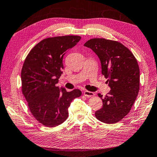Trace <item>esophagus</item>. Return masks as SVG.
Wrapping results in <instances>:
<instances>
[{
    "label": "esophagus",
    "mask_w": 157,
    "mask_h": 157,
    "mask_svg": "<svg viewBox=\"0 0 157 157\" xmlns=\"http://www.w3.org/2000/svg\"><path fill=\"white\" fill-rule=\"evenodd\" d=\"M84 96L87 97H93L94 95V93H93V92H90V91H88V90H85L84 92Z\"/></svg>",
    "instance_id": "1"
}]
</instances>
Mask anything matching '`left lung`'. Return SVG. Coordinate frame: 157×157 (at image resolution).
<instances>
[{
	"label": "left lung",
	"instance_id": "left-lung-1",
	"mask_svg": "<svg viewBox=\"0 0 157 157\" xmlns=\"http://www.w3.org/2000/svg\"><path fill=\"white\" fill-rule=\"evenodd\" d=\"M84 46L100 59L101 73L111 90L105 97L98 94L103 107L95 112L104 123L121 121L130 112L140 90V68L133 53L121 43L103 38L88 40Z\"/></svg>",
	"mask_w": 157,
	"mask_h": 157
}]
</instances>
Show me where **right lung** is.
<instances>
[{
	"label": "right lung",
	"instance_id": "right-lung-1",
	"mask_svg": "<svg viewBox=\"0 0 157 157\" xmlns=\"http://www.w3.org/2000/svg\"><path fill=\"white\" fill-rule=\"evenodd\" d=\"M80 36H58L38 43L27 55L21 72V91L30 113L39 123L54 127L68 118L71 101L81 96L75 89H59L64 68L63 58L67 50L78 44Z\"/></svg>",
	"mask_w": 157,
	"mask_h": 157
}]
</instances>
